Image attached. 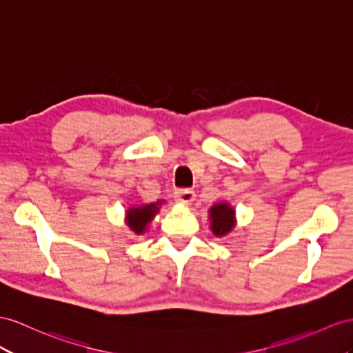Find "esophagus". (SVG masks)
I'll list each match as a JSON object with an SVG mask.
<instances>
[{
	"mask_svg": "<svg viewBox=\"0 0 353 353\" xmlns=\"http://www.w3.org/2000/svg\"><path fill=\"white\" fill-rule=\"evenodd\" d=\"M176 196L180 203L189 205L195 200V192L191 191V189H180V191H177Z\"/></svg>",
	"mask_w": 353,
	"mask_h": 353,
	"instance_id": "obj_1",
	"label": "esophagus"
}]
</instances>
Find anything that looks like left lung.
I'll return each mask as SVG.
<instances>
[{
	"label": "left lung",
	"instance_id": "obj_1",
	"mask_svg": "<svg viewBox=\"0 0 353 353\" xmlns=\"http://www.w3.org/2000/svg\"><path fill=\"white\" fill-rule=\"evenodd\" d=\"M209 221L210 230L214 236L219 239L225 237L236 227V210L227 201L216 203L209 209Z\"/></svg>",
	"mask_w": 353,
	"mask_h": 353
}]
</instances>
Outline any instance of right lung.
Instances as JSON below:
<instances>
[{"mask_svg":"<svg viewBox=\"0 0 353 353\" xmlns=\"http://www.w3.org/2000/svg\"><path fill=\"white\" fill-rule=\"evenodd\" d=\"M162 204H165V200H158L155 203L148 204H132L125 210V223L135 236L144 234L149 228V223L155 219V216L159 213Z\"/></svg>","mask_w":353,"mask_h":353,"instance_id":"right-lung-1","label":"right lung"}]
</instances>
